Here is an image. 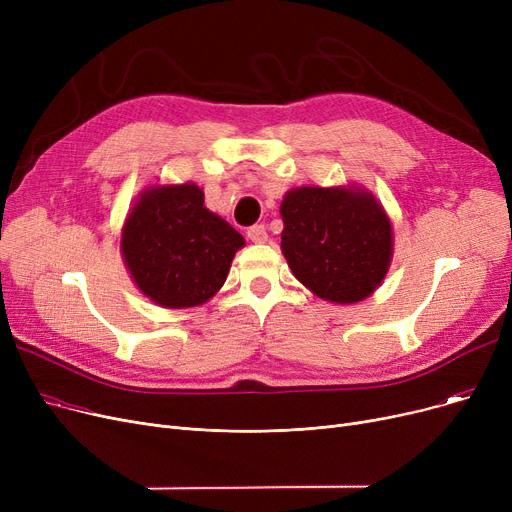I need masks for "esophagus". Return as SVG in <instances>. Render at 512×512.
Masks as SVG:
<instances>
[{"mask_svg":"<svg viewBox=\"0 0 512 512\" xmlns=\"http://www.w3.org/2000/svg\"><path fill=\"white\" fill-rule=\"evenodd\" d=\"M247 236H249V240L251 242H265L267 240V232H265V226L263 224H255V226H251L249 230H247Z\"/></svg>","mask_w":512,"mask_h":512,"instance_id":"esophagus-1","label":"esophagus"}]
</instances>
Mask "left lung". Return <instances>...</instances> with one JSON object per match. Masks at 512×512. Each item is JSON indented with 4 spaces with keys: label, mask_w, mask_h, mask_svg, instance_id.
Wrapping results in <instances>:
<instances>
[{
    "label": "left lung",
    "mask_w": 512,
    "mask_h": 512,
    "mask_svg": "<svg viewBox=\"0 0 512 512\" xmlns=\"http://www.w3.org/2000/svg\"><path fill=\"white\" fill-rule=\"evenodd\" d=\"M280 215L288 267L319 299L359 303L386 278L392 224L380 201L363 188H292Z\"/></svg>",
    "instance_id": "8db88e82"
}]
</instances>
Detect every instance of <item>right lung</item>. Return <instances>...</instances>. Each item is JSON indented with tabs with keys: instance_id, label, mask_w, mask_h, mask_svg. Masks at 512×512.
<instances>
[{
	"instance_id": "obj_1",
	"label": "right lung",
	"mask_w": 512,
	"mask_h": 512,
	"mask_svg": "<svg viewBox=\"0 0 512 512\" xmlns=\"http://www.w3.org/2000/svg\"><path fill=\"white\" fill-rule=\"evenodd\" d=\"M193 184L151 186L122 228L120 251L139 290L166 309L197 307L218 292L242 238Z\"/></svg>"
}]
</instances>
